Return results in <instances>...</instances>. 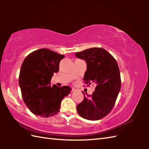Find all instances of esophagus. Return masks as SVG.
I'll list each match as a JSON object with an SVG mask.
<instances>
[{
  "label": "esophagus",
  "instance_id": "esophagus-1",
  "mask_svg": "<svg viewBox=\"0 0 149 149\" xmlns=\"http://www.w3.org/2000/svg\"><path fill=\"white\" fill-rule=\"evenodd\" d=\"M76 90L75 89V88H72V92H74V91H75Z\"/></svg>",
  "mask_w": 149,
  "mask_h": 149
}]
</instances>
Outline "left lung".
I'll return each instance as SVG.
<instances>
[{
  "label": "left lung",
  "instance_id": "left-lung-1",
  "mask_svg": "<svg viewBox=\"0 0 149 149\" xmlns=\"http://www.w3.org/2000/svg\"><path fill=\"white\" fill-rule=\"evenodd\" d=\"M77 58L84 59L87 70L83 80L85 84H96L91 95L85 97L77 106L81 117L90 120L102 118L113 107L121 88L120 70L116 61L102 48H91L76 52Z\"/></svg>",
  "mask_w": 149,
  "mask_h": 149
}]
</instances>
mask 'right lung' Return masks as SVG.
Here are the masks:
<instances>
[{
    "mask_svg": "<svg viewBox=\"0 0 149 149\" xmlns=\"http://www.w3.org/2000/svg\"><path fill=\"white\" fill-rule=\"evenodd\" d=\"M64 57L41 49L29 54L22 63L19 75L22 98L36 116L49 117L58 113L62 100L72 90L67 86H50L54 73L58 72L59 62Z\"/></svg>",
    "mask_w": 149,
    "mask_h": 149,
    "instance_id": "obj_1",
    "label": "right lung"
}]
</instances>
